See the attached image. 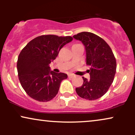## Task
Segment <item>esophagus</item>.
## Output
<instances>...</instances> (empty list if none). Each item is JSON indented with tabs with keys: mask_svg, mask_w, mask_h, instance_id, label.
Returning <instances> with one entry per match:
<instances>
[{
	"mask_svg": "<svg viewBox=\"0 0 135 135\" xmlns=\"http://www.w3.org/2000/svg\"><path fill=\"white\" fill-rule=\"evenodd\" d=\"M68 77H69V78H73L74 77H75V75H74V74H69V75H68Z\"/></svg>",
	"mask_w": 135,
	"mask_h": 135,
	"instance_id": "esophagus-1",
	"label": "esophagus"
}]
</instances>
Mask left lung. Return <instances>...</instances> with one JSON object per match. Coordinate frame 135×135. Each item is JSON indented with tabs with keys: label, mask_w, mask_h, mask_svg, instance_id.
Instances as JSON below:
<instances>
[{
	"label": "left lung",
	"mask_w": 135,
	"mask_h": 135,
	"mask_svg": "<svg viewBox=\"0 0 135 135\" xmlns=\"http://www.w3.org/2000/svg\"><path fill=\"white\" fill-rule=\"evenodd\" d=\"M73 37L84 45L86 65L90 66V79L83 77V84L75 91L82 98L97 100L107 92L113 83L117 66L115 58L107 43L96 34L83 32Z\"/></svg>",
	"instance_id": "1"
}]
</instances>
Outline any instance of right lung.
<instances>
[{"instance_id":"obj_1","label":"right lung","mask_w":135,"mask_h":135,"mask_svg":"<svg viewBox=\"0 0 135 135\" xmlns=\"http://www.w3.org/2000/svg\"><path fill=\"white\" fill-rule=\"evenodd\" d=\"M70 36H38L29 42L18 56L17 70L21 86L29 97L38 102L50 101L56 97L60 84L67 78L64 73L51 71L49 64L55 60Z\"/></svg>"}]
</instances>
